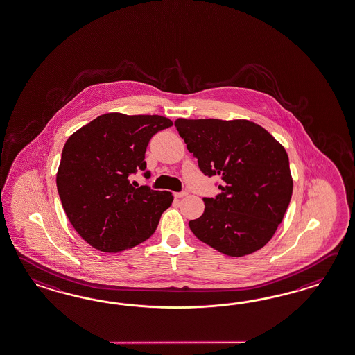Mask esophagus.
I'll return each mask as SVG.
<instances>
[{
    "label": "esophagus",
    "instance_id": "34e87169",
    "mask_svg": "<svg viewBox=\"0 0 355 355\" xmlns=\"http://www.w3.org/2000/svg\"><path fill=\"white\" fill-rule=\"evenodd\" d=\"M186 195H189L187 191H181V192H175V193H174L175 198H184Z\"/></svg>",
    "mask_w": 355,
    "mask_h": 355
}]
</instances>
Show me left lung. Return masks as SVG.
Instances as JSON below:
<instances>
[{"instance_id": "8db88e82", "label": "left lung", "mask_w": 355, "mask_h": 355, "mask_svg": "<svg viewBox=\"0 0 355 355\" xmlns=\"http://www.w3.org/2000/svg\"><path fill=\"white\" fill-rule=\"evenodd\" d=\"M200 171L219 175L220 193L204 198L202 216L191 231L228 257L261 249L282 222L293 195L288 156L275 137L252 121L183 119L174 121Z\"/></svg>"}]
</instances>
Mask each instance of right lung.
<instances>
[{"mask_svg":"<svg viewBox=\"0 0 355 355\" xmlns=\"http://www.w3.org/2000/svg\"><path fill=\"white\" fill-rule=\"evenodd\" d=\"M172 125L160 115L104 114L65 142L56 186L70 223L92 248L127 250L155 232L172 192L135 187L130 175L146 169L150 139Z\"/></svg>","mask_w":355,"mask_h":355,"instance_id":"right-lung-1","label":"right lung"}]
</instances>
